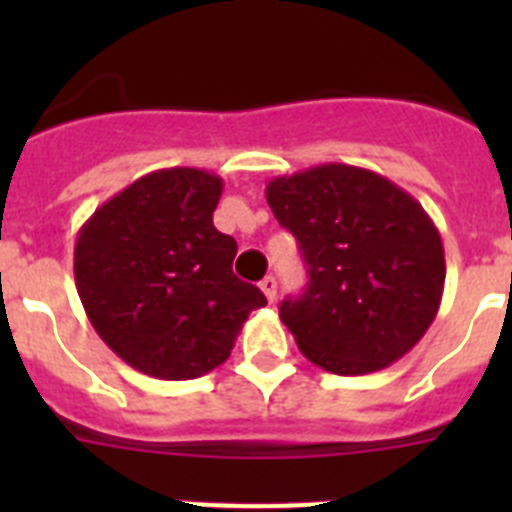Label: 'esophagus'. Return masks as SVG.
<instances>
[{
    "label": "esophagus",
    "mask_w": 512,
    "mask_h": 512,
    "mask_svg": "<svg viewBox=\"0 0 512 512\" xmlns=\"http://www.w3.org/2000/svg\"><path fill=\"white\" fill-rule=\"evenodd\" d=\"M261 292H264L266 300H269V302L277 300V279L266 277L264 282H261Z\"/></svg>",
    "instance_id": "obj_1"
}]
</instances>
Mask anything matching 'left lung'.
I'll use <instances>...</instances> for the list:
<instances>
[{"label":"left lung","instance_id":"left-lung-1","mask_svg":"<svg viewBox=\"0 0 512 512\" xmlns=\"http://www.w3.org/2000/svg\"><path fill=\"white\" fill-rule=\"evenodd\" d=\"M266 202L307 264V289L279 307L302 354L343 377L408 354L446 279L441 233L413 194L377 171L320 164L271 179Z\"/></svg>","mask_w":512,"mask_h":512}]
</instances>
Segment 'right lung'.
<instances>
[{
  "label": "right lung",
  "mask_w": 512,
  "mask_h": 512,
  "mask_svg": "<svg viewBox=\"0 0 512 512\" xmlns=\"http://www.w3.org/2000/svg\"><path fill=\"white\" fill-rule=\"evenodd\" d=\"M223 179L205 169L151 171L81 225L74 279L89 323L138 372L194 379L223 364L259 287L233 274L235 241L212 225Z\"/></svg>",
  "instance_id": "right-lung-1"
}]
</instances>
